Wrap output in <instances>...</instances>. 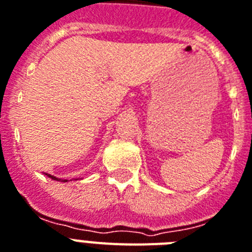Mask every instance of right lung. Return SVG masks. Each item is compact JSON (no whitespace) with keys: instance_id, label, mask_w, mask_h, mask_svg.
Here are the masks:
<instances>
[{"instance_id":"right-lung-1","label":"right lung","mask_w":252,"mask_h":252,"mask_svg":"<svg viewBox=\"0 0 252 252\" xmlns=\"http://www.w3.org/2000/svg\"><path fill=\"white\" fill-rule=\"evenodd\" d=\"M49 178L54 179V180H58V179H56V178H55V176H51V175H49ZM64 182H66V180H64Z\"/></svg>"}]
</instances>
